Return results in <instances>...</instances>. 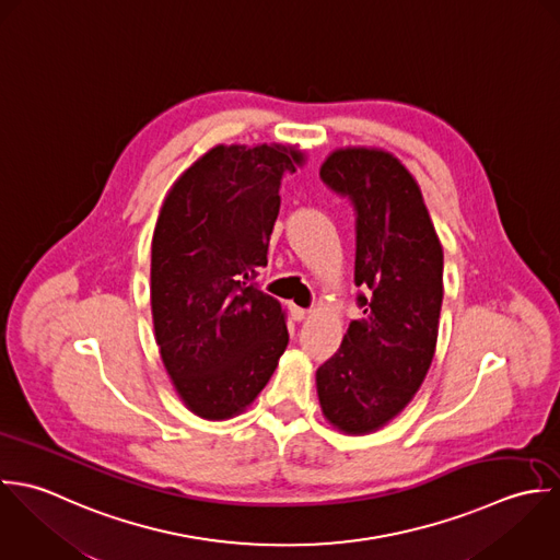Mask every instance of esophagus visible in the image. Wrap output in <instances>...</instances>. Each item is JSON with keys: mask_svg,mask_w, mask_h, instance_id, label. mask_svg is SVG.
Instances as JSON below:
<instances>
[{"mask_svg": "<svg viewBox=\"0 0 560 560\" xmlns=\"http://www.w3.org/2000/svg\"><path fill=\"white\" fill-rule=\"evenodd\" d=\"M290 316H292V320L301 323V320H305L307 310H303V307H299V305H290Z\"/></svg>", "mask_w": 560, "mask_h": 560, "instance_id": "34e87169", "label": "esophagus"}]
</instances>
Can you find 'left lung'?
Instances as JSON below:
<instances>
[{"label":"left lung","instance_id":"left-lung-1","mask_svg":"<svg viewBox=\"0 0 560 560\" xmlns=\"http://www.w3.org/2000/svg\"><path fill=\"white\" fill-rule=\"evenodd\" d=\"M323 182L357 210L354 283L363 318L316 372L327 422L368 435L416 396L433 363L444 299V248L422 190L405 164L378 147H341Z\"/></svg>","mask_w":560,"mask_h":560}]
</instances>
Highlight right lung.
Here are the masks:
<instances>
[{
    "label": "right lung",
    "mask_w": 560,
    "mask_h": 560,
    "mask_svg": "<svg viewBox=\"0 0 560 560\" xmlns=\"http://www.w3.org/2000/svg\"><path fill=\"white\" fill-rule=\"evenodd\" d=\"M290 144H217L171 186L151 240V314L162 363L203 420L246 411L288 346L281 303L250 281L268 264Z\"/></svg>",
    "instance_id": "add662e5"
}]
</instances>
